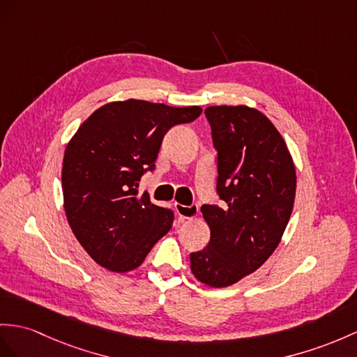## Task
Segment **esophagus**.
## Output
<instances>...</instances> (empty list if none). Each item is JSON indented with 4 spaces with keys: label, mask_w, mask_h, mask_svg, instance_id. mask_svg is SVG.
<instances>
[{
    "label": "esophagus",
    "mask_w": 357,
    "mask_h": 357,
    "mask_svg": "<svg viewBox=\"0 0 357 357\" xmlns=\"http://www.w3.org/2000/svg\"><path fill=\"white\" fill-rule=\"evenodd\" d=\"M174 208H176V212H177V215H178V220H180V221H185V220L194 218V216L198 213V207H197V204H192V206H183V204L174 203Z\"/></svg>",
    "instance_id": "34e87169"
}]
</instances>
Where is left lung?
<instances>
[{
  "label": "left lung",
  "mask_w": 357,
  "mask_h": 357,
  "mask_svg": "<svg viewBox=\"0 0 357 357\" xmlns=\"http://www.w3.org/2000/svg\"><path fill=\"white\" fill-rule=\"evenodd\" d=\"M216 150V195L203 204L211 241L190 253L199 282L224 288L255 273L274 253L291 218L295 168L277 128L247 106L204 110Z\"/></svg>",
  "instance_id": "left-lung-1"
}]
</instances>
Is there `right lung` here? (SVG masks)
Instances as JSON below:
<instances>
[{"label":"right lung","instance_id":"right-lung-1","mask_svg":"<svg viewBox=\"0 0 357 357\" xmlns=\"http://www.w3.org/2000/svg\"><path fill=\"white\" fill-rule=\"evenodd\" d=\"M202 107H169L142 100L109 102L78 127L62 168L65 212L77 241L113 273L137 268L174 221L168 207L137 195L155 168L165 135L195 121Z\"/></svg>","mask_w":357,"mask_h":357}]
</instances>
